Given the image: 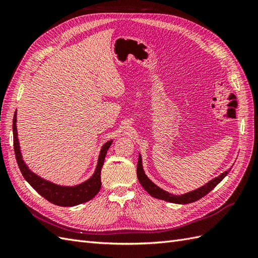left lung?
Segmentation results:
<instances>
[{"label": "left lung", "mask_w": 258, "mask_h": 258, "mask_svg": "<svg viewBox=\"0 0 258 258\" xmlns=\"http://www.w3.org/2000/svg\"><path fill=\"white\" fill-rule=\"evenodd\" d=\"M230 170H231V168L229 170H227V171H225V172L222 173L220 176L213 178L212 181H210L206 185L201 186L200 188H198L196 190H192L190 192L181 195V196H174V195H171V194H169V192H167L165 190H162L161 188H159L157 185H155L151 181V179L145 175L143 167H142L141 155H139L138 167H137V174H138L139 182L141 183V185L143 186V188L148 194H150L152 197H155V198H157V199H161V200H165V201H168V202H172V204L186 205V204H191V202H195V201L201 199L202 197H205L207 194H209L211 190H212L214 187L218 183H220L226 175L229 173Z\"/></svg>", "instance_id": "8db88e82"}]
</instances>
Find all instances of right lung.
I'll return each instance as SVG.
<instances>
[{
	"instance_id": "obj_1",
	"label": "right lung",
	"mask_w": 258,
	"mask_h": 258,
	"mask_svg": "<svg viewBox=\"0 0 258 258\" xmlns=\"http://www.w3.org/2000/svg\"><path fill=\"white\" fill-rule=\"evenodd\" d=\"M16 121H17L16 113H15L14 119H13L14 151H15V156H16L18 167L21 171L23 177L26 178V181L32 186L33 188L41 195V196H43L46 200L51 202V204L60 206V207H73V206L81 205V204H84V202L91 200L96 196L101 188V169L103 167L105 155L112 144V141L106 142L102 146V148H101L96 171L88 181L73 187L59 186L46 181V179H43L42 177L37 176L33 172H31L25 163V161L22 160L20 146L18 142V138H17Z\"/></svg>"
}]
</instances>
